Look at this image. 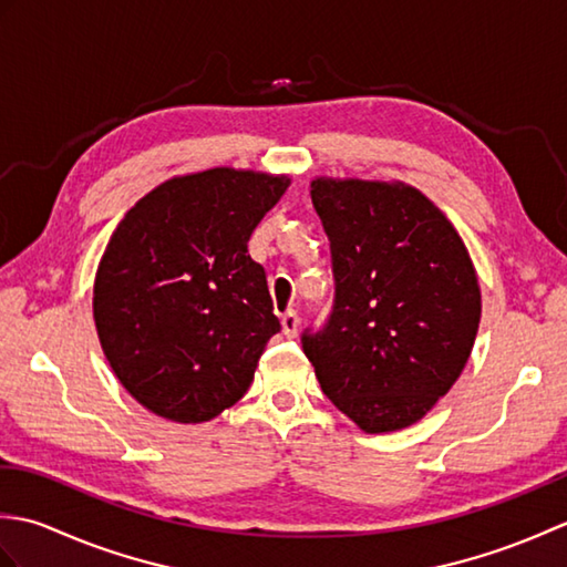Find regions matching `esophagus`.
<instances>
[{"label":"esophagus","mask_w":567,"mask_h":567,"mask_svg":"<svg viewBox=\"0 0 567 567\" xmlns=\"http://www.w3.org/2000/svg\"><path fill=\"white\" fill-rule=\"evenodd\" d=\"M280 323H282V333L287 336V339H297V333H299V317H297L295 309H287L285 315H282V319H280Z\"/></svg>","instance_id":"obj_1"}]
</instances>
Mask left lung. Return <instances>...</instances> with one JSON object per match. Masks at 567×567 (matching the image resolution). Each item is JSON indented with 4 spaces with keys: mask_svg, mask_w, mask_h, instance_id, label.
Returning <instances> with one entry per match:
<instances>
[{
    "mask_svg": "<svg viewBox=\"0 0 567 567\" xmlns=\"http://www.w3.org/2000/svg\"><path fill=\"white\" fill-rule=\"evenodd\" d=\"M331 240L333 311L302 348L323 394L365 433L416 424L473 353L477 272L455 226L404 183L311 179Z\"/></svg>",
    "mask_w": 567,
    "mask_h": 567,
    "instance_id": "8db88e82",
    "label": "left lung"
}]
</instances>
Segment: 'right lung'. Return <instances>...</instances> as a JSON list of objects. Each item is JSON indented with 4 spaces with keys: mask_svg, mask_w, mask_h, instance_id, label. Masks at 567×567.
<instances>
[{
    "mask_svg": "<svg viewBox=\"0 0 567 567\" xmlns=\"http://www.w3.org/2000/svg\"><path fill=\"white\" fill-rule=\"evenodd\" d=\"M287 187V175L212 167L165 179L118 221L94 277V327L148 412L202 424L250 388L280 321L248 238Z\"/></svg>",
    "mask_w": 567,
    "mask_h": 567,
    "instance_id": "right-lung-1",
    "label": "right lung"
}]
</instances>
